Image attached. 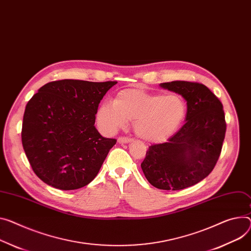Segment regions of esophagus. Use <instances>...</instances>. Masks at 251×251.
I'll list each match as a JSON object with an SVG mask.
<instances>
[{
    "mask_svg": "<svg viewBox=\"0 0 251 251\" xmlns=\"http://www.w3.org/2000/svg\"><path fill=\"white\" fill-rule=\"evenodd\" d=\"M130 142H131V139L126 138V137H120L118 139V143L119 144H127V143H130Z\"/></svg>",
    "mask_w": 251,
    "mask_h": 251,
    "instance_id": "esophagus-1",
    "label": "esophagus"
}]
</instances>
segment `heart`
I'll return each mask as SVG.
<instances>
[{
	"instance_id": "1",
	"label": "heart",
	"mask_w": 251,
	"mask_h": 251,
	"mask_svg": "<svg viewBox=\"0 0 251 251\" xmlns=\"http://www.w3.org/2000/svg\"><path fill=\"white\" fill-rule=\"evenodd\" d=\"M187 114V102L177 93H150L124 89L113 102L102 103L96 113L101 129L113 133L132 121L134 132L146 142L161 143L173 136Z\"/></svg>"
}]
</instances>
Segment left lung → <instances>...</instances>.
Here are the masks:
<instances>
[{
	"mask_svg": "<svg viewBox=\"0 0 251 251\" xmlns=\"http://www.w3.org/2000/svg\"><path fill=\"white\" fill-rule=\"evenodd\" d=\"M160 86L187 101L185 125L167 143L149 147L141 167L153 187L177 191L199 183L214 169L225 138V115L221 101L204 84L177 80Z\"/></svg>",
	"mask_w": 251,
	"mask_h": 251,
	"instance_id": "1",
	"label": "left lung"
}]
</instances>
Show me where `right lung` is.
<instances>
[{
    "label": "right lung",
    "mask_w": 251,
    "mask_h": 251,
    "mask_svg": "<svg viewBox=\"0 0 251 251\" xmlns=\"http://www.w3.org/2000/svg\"><path fill=\"white\" fill-rule=\"evenodd\" d=\"M117 81L63 79L43 85L28 101L22 145L37 177L60 190L88 185L117 143L95 128V114Z\"/></svg>",
    "instance_id": "right-lung-1"
}]
</instances>
